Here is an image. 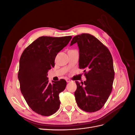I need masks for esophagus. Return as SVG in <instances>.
<instances>
[{
  "mask_svg": "<svg viewBox=\"0 0 135 135\" xmlns=\"http://www.w3.org/2000/svg\"><path fill=\"white\" fill-rule=\"evenodd\" d=\"M66 81L68 83H69V82H70V81H71L70 79H68V78H67L66 79Z\"/></svg>",
  "mask_w": 135,
  "mask_h": 135,
  "instance_id": "obj_1",
  "label": "esophagus"
}]
</instances>
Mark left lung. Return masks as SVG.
<instances>
[{
	"label": "left lung",
	"instance_id": "left-lung-1",
	"mask_svg": "<svg viewBox=\"0 0 135 135\" xmlns=\"http://www.w3.org/2000/svg\"><path fill=\"white\" fill-rule=\"evenodd\" d=\"M76 43L79 49V68L85 69L84 74L87 79L81 83L75 81V100L81 110L95 112L104 107L112 91L114 79L112 56L105 45L89 34L75 36L70 46Z\"/></svg>",
	"mask_w": 135,
	"mask_h": 135
}]
</instances>
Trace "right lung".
Returning <instances> with one entry per match:
<instances>
[{"label": "right lung", "instance_id": "add662e5", "mask_svg": "<svg viewBox=\"0 0 135 135\" xmlns=\"http://www.w3.org/2000/svg\"><path fill=\"white\" fill-rule=\"evenodd\" d=\"M72 36H40L25 49L20 59L18 78L20 89L27 105L43 116H50L59 109V93L66 86L64 79L48 82L49 70L55 66L58 53Z\"/></svg>", "mask_w": 135, "mask_h": 135}]
</instances>
